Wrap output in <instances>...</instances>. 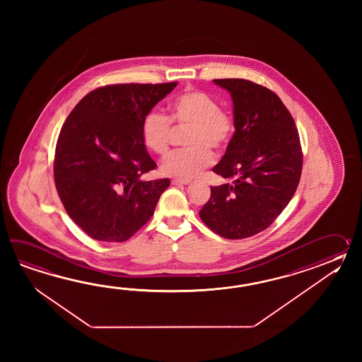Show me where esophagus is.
<instances>
[{"label":"esophagus","instance_id":"1","mask_svg":"<svg viewBox=\"0 0 362 362\" xmlns=\"http://www.w3.org/2000/svg\"><path fill=\"white\" fill-rule=\"evenodd\" d=\"M190 184V180H172V185H187Z\"/></svg>","mask_w":362,"mask_h":362}]
</instances>
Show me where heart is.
<instances>
[{
  "label": "heart",
  "mask_w": 362,
  "mask_h": 362,
  "mask_svg": "<svg viewBox=\"0 0 362 362\" xmlns=\"http://www.w3.org/2000/svg\"><path fill=\"white\" fill-rule=\"evenodd\" d=\"M168 116L151 112L142 123L141 136L147 150L164 158L170 153L172 128H187L180 153L163 162L165 176L190 180L212 163V153L223 151L230 144L235 131L233 116L218 107V102L208 93L187 88L170 100Z\"/></svg>",
  "instance_id": "obj_1"
}]
</instances>
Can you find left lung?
I'll return each instance as SVG.
<instances>
[{
	"label": "left lung",
	"instance_id": "1",
	"mask_svg": "<svg viewBox=\"0 0 362 362\" xmlns=\"http://www.w3.org/2000/svg\"><path fill=\"white\" fill-rule=\"evenodd\" d=\"M230 93L235 132L214 172L230 182L212 186L202 221L228 239L265 230L293 198L303 168L299 132L277 94L245 78H215Z\"/></svg>",
	"mask_w": 362,
	"mask_h": 362
}]
</instances>
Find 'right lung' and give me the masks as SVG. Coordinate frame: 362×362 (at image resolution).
Instances as JSON below:
<instances>
[{"instance_id":"add662e5","label":"right lung","mask_w":362,"mask_h":362,"mask_svg":"<svg viewBox=\"0 0 362 362\" xmlns=\"http://www.w3.org/2000/svg\"><path fill=\"white\" fill-rule=\"evenodd\" d=\"M176 85L97 88L63 124L55 147V187L69 217L93 239L124 242L154 215L170 180H141L156 168L141 129Z\"/></svg>"}]
</instances>
